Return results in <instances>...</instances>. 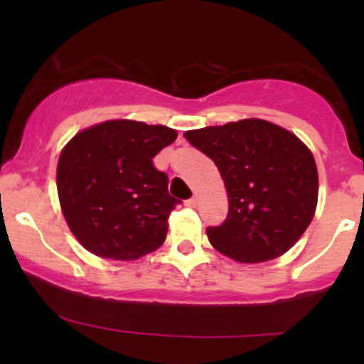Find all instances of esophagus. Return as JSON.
Wrapping results in <instances>:
<instances>
[{"mask_svg": "<svg viewBox=\"0 0 364 364\" xmlns=\"http://www.w3.org/2000/svg\"><path fill=\"white\" fill-rule=\"evenodd\" d=\"M186 205L195 208L196 205H198V196H191L190 200H186Z\"/></svg>", "mask_w": 364, "mask_h": 364, "instance_id": "34e87169", "label": "esophagus"}]
</instances>
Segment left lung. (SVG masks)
<instances>
[{"instance_id":"1","label":"left lung","mask_w":364,"mask_h":364,"mask_svg":"<svg viewBox=\"0 0 364 364\" xmlns=\"http://www.w3.org/2000/svg\"><path fill=\"white\" fill-rule=\"evenodd\" d=\"M185 139L215 162L229 212L207 236L217 252L241 263L281 257L310 225L318 171L310 149L265 119L190 129Z\"/></svg>"}]
</instances>
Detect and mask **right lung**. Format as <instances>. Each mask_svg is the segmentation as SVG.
Instances as JSON below:
<instances>
[{"mask_svg":"<svg viewBox=\"0 0 364 364\" xmlns=\"http://www.w3.org/2000/svg\"><path fill=\"white\" fill-rule=\"evenodd\" d=\"M176 129L111 119L77 133L61 150L56 185L63 215L90 253L136 260L164 243L179 200L152 159Z\"/></svg>","mask_w":364,"mask_h":364,"instance_id":"add662e5","label":"right lung"}]
</instances>
